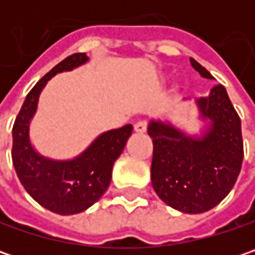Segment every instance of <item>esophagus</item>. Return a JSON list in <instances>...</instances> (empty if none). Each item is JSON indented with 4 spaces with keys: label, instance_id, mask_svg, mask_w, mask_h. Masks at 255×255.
<instances>
[{
    "label": "esophagus",
    "instance_id": "esophagus-1",
    "mask_svg": "<svg viewBox=\"0 0 255 255\" xmlns=\"http://www.w3.org/2000/svg\"><path fill=\"white\" fill-rule=\"evenodd\" d=\"M146 129H147V125H146V122H143V121H140V122H137L134 125V132L136 133H144Z\"/></svg>",
    "mask_w": 255,
    "mask_h": 255
}]
</instances>
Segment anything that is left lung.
Returning <instances> with one entry per match:
<instances>
[{
  "label": "left lung",
  "instance_id": "obj_1",
  "mask_svg": "<svg viewBox=\"0 0 255 255\" xmlns=\"http://www.w3.org/2000/svg\"><path fill=\"white\" fill-rule=\"evenodd\" d=\"M191 66L206 78L211 74L190 58ZM203 130L189 134L169 121L152 119L150 176L156 194L167 206L187 214L216 207L233 189L243 164L241 121L223 85L196 99Z\"/></svg>",
  "mask_w": 255,
  "mask_h": 255
}]
</instances>
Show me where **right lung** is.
<instances>
[{
    "label": "right lung",
    "instance_id": "add662e5",
    "mask_svg": "<svg viewBox=\"0 0 255 255\" xmlns=\"http://www.w3.org/2000/svg\"><path fill=\"white\" fill-rule=\"evenodd\" d=\"M89 61L86 54H74L54 66L26 95L12 128V163L28 194L52 213L69 216L89 209L108 190L116 159L133 130L132 125L101 133L74 159L55 160L35 150L29 137L31 121L39 95L56 74L72 71Z\"/></svg>",
    "mask_w": 255,
    "mask_h": 255
}]
</instances>
